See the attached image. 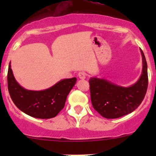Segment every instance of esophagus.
<instances>
[{
    "label": "esophagus",
    "instance_id": "obj_1",
    "mask_svg": "<svg viewBox=\"0 0 156 156\" xmlns=\"http://www.w3.org/2000/svg\"><path fill=\"white\" fill-rule=\"evenodd\" d=\"M78 75L80 79H85L86 78V73L84 72H79Z\"/></svg>",
    "mask_w": 156,
    "mask_h": 156
}]
</instances>
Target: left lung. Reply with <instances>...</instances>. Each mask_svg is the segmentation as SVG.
Listing matches in <instances>:
<instances>
[{"label": "left lung", "mask_w": 156, "mask_h": 156, "mask_svg": "<svg viewBox=\"0 0 156 156\" xmlns=\"http://www.w3.org/2000/svg\"><path fill=\"white\" fill-rule=\"evenodd\" d=\"M142 73L136 82L129 87L118 85L105 78L89 80L93 107L103 117L117 119L134 111L145 97L148 87L147 63L141 49Z\"/></svg>", "instance_id": "left-lung-1"}]
</instances>
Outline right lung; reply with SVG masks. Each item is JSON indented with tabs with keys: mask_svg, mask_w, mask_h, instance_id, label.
Instances as JSON below:
<instances>
[{
	"mask_svg": "<svg viewBox=\"0 0 156 156\" xmlns=\"http://www.w3.org/2000/svg\"><path fill=\"white\" fill-rule=\"evenodd\" d=\"M77 78H65L43 90L25 89L16 81L10 62L7 73V85L11 99L16 107L31 117L51 119L65 106L67 96L75 86Z\"/></svg>",
	"mask_w": 156,
	"mask_h": 156,
	"instance_id": "add662e5",
	"label": "right lung"
}]
</instances>
